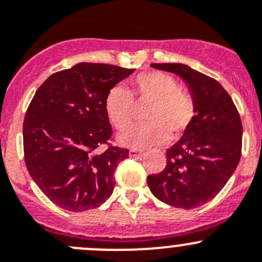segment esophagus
Returning a JSON list of instances; mask_svg holds the SVG:
<instances>
[{"label":"esophagus","mask_w":262,"mask_h":262,"mask_svg":"<svg viewBox=\"0 0 262 262\" xmlns=\"http://www.w3.org/2000/svg\"><path fill=\"white\" fill-rule=\"evenodd\" d=\"M143 154H145V152L141 151V150H137V148H132L130 151H129V155H130L132 158H140L142 157Z\"/></svg>","instance_id":"esophagus-1"}]
</instances>
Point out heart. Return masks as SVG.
Instances as JSON below:
<instances>
[{
    "label": "heart",
    "mask_w": 262,
    "mask_h": 262,
    "mask_svg": "<svg viewBox=\"0 0 262 262\" xmlns=\"http://www.w3.org/2000/svg\"><path fill=\"white\" fill-rule=\"evenodd\" d=\"M150 103L145 112V124L120 136V142L129 147H151L176 140L189 128L195 116V103L188 91L179 89L172 75L147 72L130 81L128 91L114 87L105 96V114L112 125L126 130L134 117V104Z\"/></svg>",
    "instance_id": "heart-1"
}]
</instances>
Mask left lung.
Returning <instances> with one entry per match:
<instances>
[{"label":"left lung","mask_w":262,"mask_h":262,"mask_svg":"<svg viewBox=\"0 0 262 262\" xmlns=\"http://www.w3.org/2000/svg\"><path fill=\"white\" fill-rule=\"evenodd\" d=\"M178 74L195 103V116L180 140L167 150V166L148 175L152 194L175 207L194 209L213 200L242 157L243 125L227 91L215 79L183 63H151Z\"/></svg>","instance_id":"8db88e82"}]
</instances>
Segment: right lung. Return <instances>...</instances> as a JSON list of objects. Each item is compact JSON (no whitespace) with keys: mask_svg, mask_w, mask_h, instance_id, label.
Instances as JSON below:
<instances>
[{"mask_svg":"<svg viewBox=\"0 0 262 262\" xmlns=\"http://www.w3.org/2000/svg\"><path fill=\"white\" fill-rule=\"evenodd\" d=\"M133 72L79 62L47 78L28 105L23 121L26 167L41 192L65 210L95 209L114 192L115 169L129 151L110 143L105 96Z\"/></svg>","mask_w":262,"mask_h":262,"instance_id":"add662e5","label":"right lung"}]
</instances>
